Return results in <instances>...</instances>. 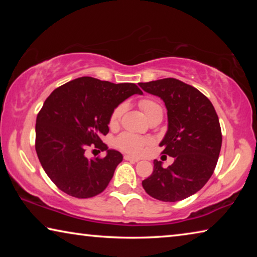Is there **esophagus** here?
I'll return each mask as SVG.
<instances>
[{"label":"esophagus","instance_id":"obj_1","mask_svg":"<svg viewBox=\"0 0 257 257\" xmlns=\"http://www.w3.org/2000/svg\"><path fill=\"white\" fill-rule=\"evenodd\" d=\"M123 159L125 161H130V162H134V163H136V162H138V161H139V159L134 158V156H130V155H124Z\"/></svg>","mask_w":257,"mask_h":257}]
</instances>
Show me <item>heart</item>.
I'll list each match as a JSON object with an SVG mask.
<instances>
[{"label":"heart","instance_id":"obj_1","mask_svg":"<svg viewBox=\"0 0 257 257\" xmlns=\"http://www.w3.org/2000/svg\"><path fill=\"white\" fill-rule=\"evenodd\" d=\"M138 105L150 120L153 119L156 115H162L163 113L162 106H161L158 102L154 101V99H150V98L141 99L138 103ZM123 111H124L123 104H120V105L116 106L114 110L112 111L110 120H108V124H110V127H115V125L119 124ZM150 145H152L151 139L137 136V135H134L130 133L121 134L115 139V146L118 147L119 150L133 155L142 154L143 152H144L145 147Z\"/></svg>","mask_w":257,"mask_h":257}]
</instances>
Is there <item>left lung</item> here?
<instances>
[{
	"label": "left lung",
	"mask_w": 257,
	"mask_h": 257,
	"mask_svg": "<svg viewBox=\"0 0 257 257\" xmlns=\"http://www.w3.org/2000/svg\"><path fill=\"white\" fill-rule=\"evenodd\" d=\"M139 86L165 103L169 127L160 146L175 159L165 169L154 160L153 173L142 185L159 201H181L202 189L214 172L222 144L219 118L210 99L184 81L164 78Z\"/></svg>",
	"instance_id": "1"
}]
</instances>
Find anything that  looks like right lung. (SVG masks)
I'll list each match as a JSON object with an SVG mask.
<instances>
[{
	"label": "right lung",
	"mask_w": 257,
	"mask_h": 257,
	"mask_svg": "<svg viewBox=\"0 0 257 257\" xmlns=\"http://www.w3.org/2000/svg\"><path fill=\"white\" fill-rule=\"evenodd\" d=\"M134 94L143 92L133 82L80 77L58 87L45 99L36 119L35 149L46 175L60 190L89 198L106 188L122 154L108 150L101 138L108 133L112 111ZM89 147L108 154L87 159L84 152Z\"/></svg>",
	"instance_id": "right-lung-1"
}]
</instances>
